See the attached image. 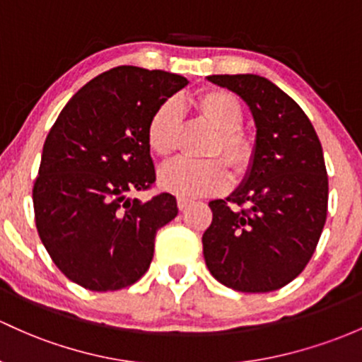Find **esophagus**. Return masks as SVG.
Returning <instances> with one entry per match:
<instances>
[{"instance_id":"esophagus-1","label":"esophagus","mask_w":362,"mask_h":362,"mask_svg":"<svg viewBox=\"0 0 362 362\" xmlns=\"http://www.w3.org/2000/svg\"><path fill=\"white\" fill-rule=\"evenodd\" d=\"M189 202L192 200H188V198H185V197L177 198V207H180V211H185V209L189 205Z\"/></svg>"}]
</instances>
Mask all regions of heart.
<instances>
[{
  "label": "heart",
  "instance_id": "1",
  "mask_svg": "<svg viewBox=\"0 0 362 362\" xmlns=\"http://www.w3.org/2000/svg\"><path fill=\"white\" fill-rule=\"evenodd\" d=\"M200 117L217 131L211 157L223 155L236 174H245L254 162L255 146L240 126L243 122V107L233 93L224 89H207L195 98ZM182 127L181 107L176 100H167L151 115L146 141L150 150L160 158H169L177 148ZM224 160L207 162L176 160L164 165L158 173V182L165 192L180 197H204L228 188L229 170Z\"/></svg>",
  "mask_w": 362,
  "mask_h": 362
}]
</instances>
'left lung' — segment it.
I'll use <instances>...</instances> for the list:
<instances>
[{
	"label": "left lung",
	"mask_w": 362,
	"mask_h": 362,
	"mask_svg": "<svg viewBox=\"0 0 362 362\" xmlns=\"http://www.w3.org/2000/svg\"><path fill=\"white\" fill-rule=\"evenodd\" d=\"M207 79L248 105L257 134L242 185L226 200L209 204L205 264L228 288L278 290L304 271L326 223L328 176L320 138L304 110L266 77Z\"/></svg>",
	"instance_id": "obj_1"
}]
</instances>
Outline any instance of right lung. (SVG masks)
<instances>
[{"label":"right lung","mask_w":362,"mask_h":362,"mask_svg":"<svg viewBox=\"0 0 362 362\" xmlns=\"http://www.w3.org/2000/svg\"><path fill=\"white\" fill-rule=\"evenodd\" d=\"M186 84L177 74L120 65L81 88L49 129L34 214L42 245L71 281L112 291L148 271L155 235L177 216L176 198L127 193L155 182L146 129Z\"/></svg>","instance_id":"1"}]
</instances>
